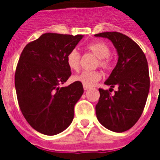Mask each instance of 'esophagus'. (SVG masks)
Returning <instances> with one entry per match:
<instances>
[{"mask_svg": "<svg viewBox=\"0 0 160 160\" xmlns=\"http://www.w3.org/2000/svg\"><path fill=\"white\" fill-rule=\"evenodd\" d=\"M89 86H86V85H84V90H88V89H89Z\"/></svg>", "mask_w": 160, "mask_h": 160, "instance_id": "esophagus-1", "label": "esophagus"}]
</instances>
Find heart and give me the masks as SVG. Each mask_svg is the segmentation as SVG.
<instances>
[{
	"mask_svg": "<svg viewBox=\"0 0 160 160\" xmlns=\"http://www.w3.org/2000/svg\"><path fill=\"white\" fill-rule=\"evenodd\" d=\"M89 51L98 58L97 65L102 68L103 70H109L113 66V59L109 55L110 48L106 43L103 41H95L90 43L86 46ZM67 65L70 70H78L80 65V52L74 49L70 51L66 58ZM101 78V73L98 70H84L80 74L73 76V80L78 81L86 86H91L99 81Z\"/></svg>",
	"mask_w": 160,
	"mask_h": 160,
	"instance_id": "1",
	"label": "heart"
}]
</instances>
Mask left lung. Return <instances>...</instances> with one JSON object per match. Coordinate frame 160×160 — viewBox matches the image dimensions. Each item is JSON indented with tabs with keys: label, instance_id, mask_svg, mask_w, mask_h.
Masks as SVG:
<instances>
[{
	"label": "left lung",
	"instance_id": "1",
	"mask_svg": "<svg viewBox=\"0 0 160 160\" xmlns=\"http://www.w3.org/2000/svg\"><path fill=\"white\" fill-rule=\"evenodd\" d=\"M95 36L110 40L119 55L116 66L105 82L110 85L109 91L115 86L118 90L111 96L108 90L99 89L96 116L106 129L121 133L134 126L144 111L150 84L147 59L138 44L124 34L112 31Z\"/></svg>",
	"mask_w": 160,
	"mask_h": 160
}]
</instances>
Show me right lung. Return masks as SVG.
<instances>
[{
    "mask_svg": "<svg viewBox=\"0 0 160 160\" xmlns=\"http://www.w3.org/2000/svg\"><path fill=\"white\" fill-rule=\"evenodd\" d=\"M83 36L43 34L25 46L16 65L15 86L22 114L36 131L55 135L73 120L84 89L80 82L61 87L71 75L66 58Z\"/></svg>",
    "mask_w": 160,
    "mask_h": 160,
    "instance_id": "right-lung-1",
    "label": "right lung"
}]
</instances>
